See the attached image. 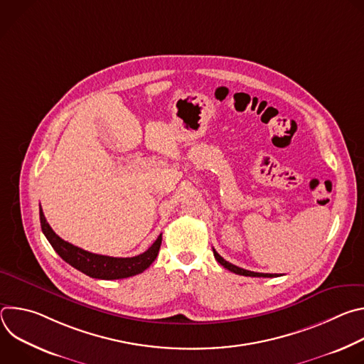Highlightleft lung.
<instances>
[{"mask_svg": "<svg viewBox=\"0 0 364 364\" xmlns=\"http://www.w3.org/2000/svg\"><path fill=\"white\" fill-rule=\"evenodd\" d=\"M213 255H215V257H216V261H218L222 267H225L226 269H229V271L233 272V274L243 275V277H256V278H261V277H262V278H274V277H278L277 274H259V272H252V271L239 268V267H236V265H233V264L225 261V259H223L215 249H213Z\"/></svg>", "mask_w": 364, "mask_h": 364, "instance_id": "8db88e82", "label": "left lung"}]
</instances>
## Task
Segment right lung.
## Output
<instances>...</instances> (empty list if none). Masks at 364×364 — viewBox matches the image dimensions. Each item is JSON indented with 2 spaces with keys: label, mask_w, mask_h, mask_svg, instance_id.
I'll return each mask as SVG.
<instances>
[{
  "label": "right lung",
  "mask_w": 364,
  "mask_h": 364,
  "mask_svg": "<svg viewBox=\"0 0 364 364\" xmlns=\"http://www.w3.org/2000/svg\"><path fill=\"white\" fill-rule=\"evenodd\" d=\"M41 230L59 256L77 271L96 279H122L144 272L159 255L163 236L160 235L144 253L132 257H112L83 250L58 236L47 223L40 205Z\"/></svg>",
  "instance_id": "obj_1"
}]
</instances>
